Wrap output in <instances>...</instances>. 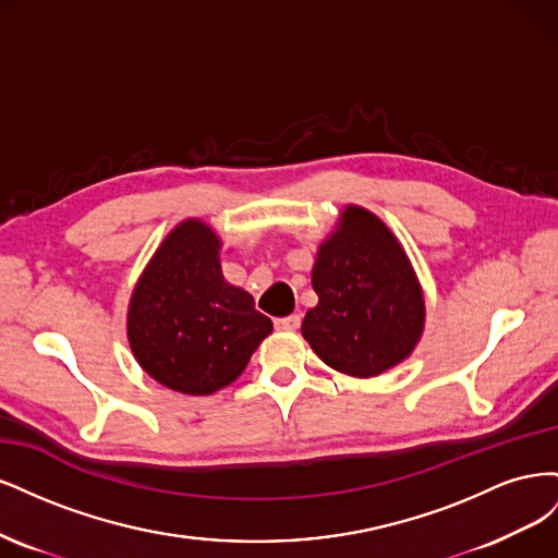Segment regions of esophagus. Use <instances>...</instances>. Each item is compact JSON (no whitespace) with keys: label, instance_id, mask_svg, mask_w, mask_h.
I'll list each match as a JSON object with an SVG mask.
<instances>
[{"label":"esophagus","instance_id":"1","mask_svg":"<svg viewBox=\"0 0 558 558\" xmlns=\"http://www.w3.org/2000/svg\"><path fill=\"white\" fill-rule=\"evenodd\" d=\"M275 328H277V330H298V328H300V316H298V314H291V316L275 318Z\"/></svg>","mask_w":558,"mask_h":558}]
</instances>
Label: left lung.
<instances>
[{"instance_id":"1","label":"left lung","mask_w":558,"mask_h":558,"mask_svg":"<svg viewBox=\"0 0 558 558\" xmlns=\"http://www.w3.org/2000/svg\"><path fill=\"white\" fill-rule=\"evenodd\" d=\"M318 305L302 337L328 367L377 377L412 356L426 326V300L402 244L381 218L347 205L312 267Z\"/></svg>"}]
</instances>
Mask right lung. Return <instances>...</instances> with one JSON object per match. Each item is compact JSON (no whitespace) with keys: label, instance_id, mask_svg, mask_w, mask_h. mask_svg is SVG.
<instances>
[{"label":"right lung","instance_id":"add662e5","mask_svg":"<svg viewBox=\"0 0 558 558\" xmlns=\"http://www.w3.org/2000/svg\"><path fill=\"white\" fill-rule=\"evenodd\" d=\"M223 242L202 218L172 228L128 305V342L144 373L170 391L211 396L238 379L272 332L253 295L226 281Z\"/></svg>","mask_w":558,"mask_h":558}]
</instances>
